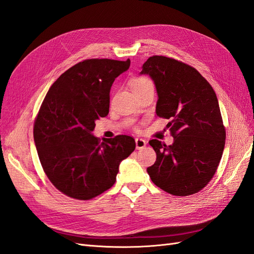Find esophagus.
Instances as JSON below:
<instances>
[{"mask_svg": "<svg viewBox=\"0 0 254 254\" xmlns=\"http://www.w3.org/2000/svg\"><path fill=\"white\" fill-rule=\"evenodd\" d=\"M146 144H147V142L141 139V137H136L135 139V148L136 149H143L146 146Z\"/></svg>", "mask_w": 254, "mask_h": 254, "instance_id": "obj_1", "label": "esophagus"}]
</instances>
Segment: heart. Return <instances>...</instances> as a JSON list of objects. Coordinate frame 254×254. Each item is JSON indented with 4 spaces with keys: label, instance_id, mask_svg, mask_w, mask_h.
Wrapping results in <instances>:
<instances>
[{
    "label": "heart",
    "instance_id": "obj_1",
    "mask_svg": "<svg viewBox=\"0 0 254 254\" xmlns=\"http://www.w3.org/2000/svg\"><path fill=\"white\" fill-rule=\"evenodd\" d=\"M148 84H152V82L145 77H136V78L132 79V81H131V87H132L133 91L148 86Z\"/></svg>",
    "mask_w": 254,
    "mask_h": 254
}]
</instances>
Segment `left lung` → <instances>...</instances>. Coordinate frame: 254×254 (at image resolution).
<instances>
[{
    "label": "left lung",
    "instance_id": "1",
    "mask_svg": "<svg viewBox=\"0 0 254 254\" xmlns=\"http://www.w3.org/2000/svg\"><path fill=\"white\" fill-rule=\"evenodd\" d=\"M140 74L155 82L157 117L166 125L172 145L149 141L157 160L147 168L151 181L175 196L198 193L210 182L225 148L226 130L216 94L196 68L164 56H152Z\"/></svg>",
    "mask_w": 254,
    "mask_h": 254
}]
</instances>
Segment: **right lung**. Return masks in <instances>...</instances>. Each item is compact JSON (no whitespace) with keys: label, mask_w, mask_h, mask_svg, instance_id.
<instances>
[{"label":"right lung","mask_w":254,"mask_h":254,"mask_svg":"<svg viewBox=\"0 0 254 254\" xmlns=\"http://www.w3.org/2000/svg\"><path fill=\"white\" fill-rule=\"evenodd\" d=\"M130 60L87 59L52 84L34 125L38 156L50 181L61 193L89 200L109 190L119 166L135 148L133 137L94 136L95 121L109 113L114 79Z\"/></svg>","instance_id":"obj_1"}]
</instances>
